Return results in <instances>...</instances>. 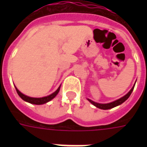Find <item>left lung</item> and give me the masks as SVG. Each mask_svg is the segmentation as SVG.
I'll return each instance as SVG.
<instances>
[{"mask_svg": "<svg viewBox=\"0 0 147 147\" xmlns=\"http://www.w3.org/2000/svg\"><path fill=\"white\" fill-rule=\"evenodd\" d=\"M135 85H136V83L134 84V86H132V88L130 90V91L127 94L122 97V98H120L117 99L116 101H114V102H109V103H105V104H102V103H98V102H95L92 101V100H90V99L87 98V100L89 101L92 105H94V106H96L97 108L98 109H112V108H114V107H116V106H118V105H121L122 103L126 101L127 99L131 95V94L132 93L133 90H134V87H135Z\"/></svg>", "mask_w": 147, "mask_h": 147, "instance_id": "obj_1", "label": "left lung"}]
</instances>
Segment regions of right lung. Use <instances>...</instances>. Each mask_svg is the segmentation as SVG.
I'll list each match as a JSON object with an SVG mask.
<instances>
[{
  "label": "right lung",
  "mask_w": 147,
  "mask_h": 147,
  "mask_svg": "<svg viewBox=\"0 0 147 147\" xmlns=\"http://www.w3.org/2000/svg\"><path fill=\"white\" fill-rule=\"evenodd\" d=\"M15 87H16V92H17V94H19V96L21 98L23 99L24 101H25V102H29L30 104H34V105H43V104H45V103H47L49 101H51L52 99H53L57 95V94L60 91V89H61V86H60L57 88V90L55 92L51 94L50 95L42 97V98H32V97H29V96L25 95V94H24L23 93H21L16 88V86H15Z\"/></svg>",
  "instance_id": "add662e5"
}]
</instances>
